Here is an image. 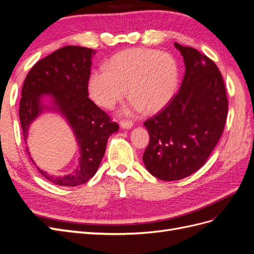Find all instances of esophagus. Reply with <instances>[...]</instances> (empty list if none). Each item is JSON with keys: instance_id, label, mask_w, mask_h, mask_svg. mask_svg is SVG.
Segmentation results:
<instances>
[{"instance_id": "esophagus-1", "label": "esophagus", "mask_w": 254, "mask_h": 254, "mask_svg": "<svg viewBox=\"0 0 254 254\" xmlns=\"http://www.w3.org/2000/svg\"><path fill=\"white\" fill-rule=\"evenodd\" d=\"M133 126V123L131 121H122L121 122V127L123 129H130Z\"/></svg>"}]
</instances>
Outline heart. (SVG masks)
<instances>
[{"label": "heart", "mask_w": 254, "mask_h": 254, "mask_svg": "<svg viewBox=\"0 0 254 254\" xmlns=\"http://www.w3.org/2000/svg\"><path fill=\"white\" fill-rule=\"evenodd\" d=\"M178 80V64L171 54L134 48L115 54L106 68L92 71L88 92L103 108H112L127 92L131 101L125 113H156L172 101Z\"/></svg>", "instance_id": "1"}]
</instances>
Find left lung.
Instances as JSON below:
<instances>
[{"mask_svg":"<svg viewBox=\"0 0 254 254\" xmlns=\"http://www.w3.org/2000/svg\"><path fill=\"white\" fill-rule=\"evenodd\" d=\"M175 47L186 65L180 90L162 111L144 123L149 133L144 165L164 181L187 178L206 162L228 114L225 83L216 64L193 48Z\"/></svg>","mask_w":254,"mask_h":254,"instance_id":"1","label":"left lung"}]
</instances>
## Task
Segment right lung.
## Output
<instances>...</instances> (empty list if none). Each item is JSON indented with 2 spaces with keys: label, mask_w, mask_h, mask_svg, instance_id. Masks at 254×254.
<instances>
[{
  "label": "right lung",
  "mask_w": 254,
  "mask_h": 254,
  "mask_svg": "<svg viewBox=\"0 0 254 254\" xmlns=\"http://www.w3.org/2000/svg\"><path fill=\"white\" fill-rule=\"evenodd\" d=\"M95 53L74 45L61 48L38 61L23 83L19 117L25 144L33 122L51 111L66 121L79 147L78 163L70 174L54 176L36 166L57 186L76 187L89 181L101 165L107 141L119 130L117 123L88 97L91 60ZM26 151L30 157L28 147Z\"/></svg>",
  "instance_id": "1"
}]
</instances>
